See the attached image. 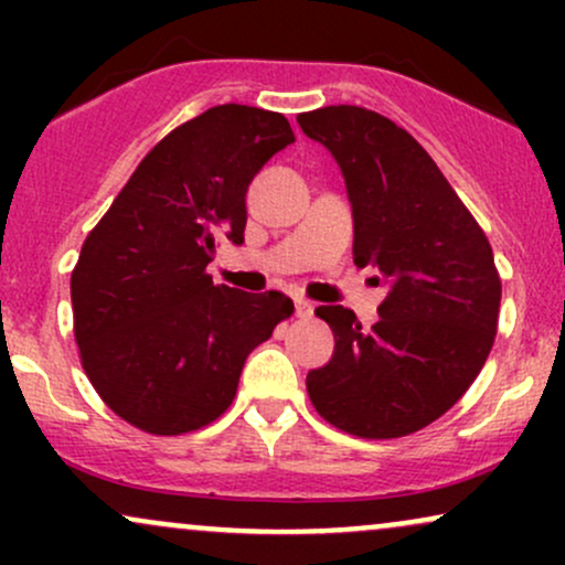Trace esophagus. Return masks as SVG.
Segmentation results:
<instances>
[{
  "label": "esophagus",
  "mask_w": 565,
  "mask_h": 565,
  "mask_svg": "<svg viewBox=\"0 0 565 565\" xmlns=\"http://www.w3.org/2000/svg\"><path fill=\"white\" fill-rule=\"evenodd\" d=\"M295 313L300 316V319H308V316L313 313V302L305 300V297H295Z\"/></svg>",
  "instance_id": "1"
}]
</instances>
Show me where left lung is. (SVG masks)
<instances>
[{
	"label": "left lung",
	"mask_w": 565,
	"mask_h": 565,
	"mask_svg": "<svg viewBox=\"0 0 565 565\" xmlns=\"http://www.w3.org/2000/svg\"><path fill=\"white\" fill-rule=\"evenodd\" d=\"M345 178L353 260L387 287L380 321L321 305L334 353L310 369L308 395L327 423L359 438H401L462 398L494 345L502 281L489 238L406 129L359 106L297 116Z\"/></svg>",
	"instance_id": "left-lung-1"
}]
</instances>
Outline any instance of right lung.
Segmentation results:
<instances>
[{
	"label": "right lung",
	"instance_id": "right-lung-1",
	"mask_svg": "<svg viewBox=\"0 0 565 565\" xmlns=\"http://www.w3.org/2000/svg\"><path fill=\"white\" fill-rule=\"evenodd\" d=\"M289 142L281 114L210 108L148 151L84 238L71 274L76 345L97 395L129 425L153 436L210 425L246 355L295 310L281 291L206 274L223 238L244 244L246 188Z\"/></svg>",
	"mask_w": 565,
	"mask_h": 565
}]
</instances>
